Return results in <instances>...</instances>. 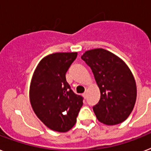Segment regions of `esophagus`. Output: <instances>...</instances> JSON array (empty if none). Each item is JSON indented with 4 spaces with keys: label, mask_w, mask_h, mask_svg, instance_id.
Returning <instances> with one entry per match:
<instances>
[{
    "label": "esophagus",
    "mask_w": 151,
    "mask_h": 151,
    "mask_svg": "<svg viewBox=\"0 0 151 151\" xmlns=\"http://www.w3.org/2000/svg\"><path fill=\"white\" fill-rule=\"evenodd\" d=\"M82 96H83V97H84V98H86V97H87V92H84V93H83V94H82Z\"/></svg>",
    "instance_id": "1"
}]
</instances>
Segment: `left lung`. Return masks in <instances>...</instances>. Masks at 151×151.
<instances>
[{
	"label": "left lung",
	"instance_id": "left-lung-1",
	"mask_svg": "<svg viewBox=\"0 0 151 151\" xmlns=\"http://www.w3.org/2000/svg\"><path fill=\"white\" fill-rule=\"evenodd\" d=\"M81 59L91 68L101 91L99 102L93 107L97 120L107 125L124 121L137 98L136 82L130 70L118 57L102 48L87 50Z\"/></svg>",
	"mask_w": 151,
	"mask_h": 151
}]
</instances>
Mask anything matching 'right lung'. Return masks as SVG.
Wrapping results in <instances>:
<instances>
[{
	"label": "right lung",
	"mask_w": 151,
	"mask_h": 151,
	"mask_svg": "<svg viewBox=\"0 0 151 151\" xmlns=\"http://www.w3.org/2000/svg\"><path fill=\"white\" fill-rule=\"evenodd\" d=\"M78 53H55L39 63L30 87V101L35 114L47 127L66 132L77 121L83 97L76 94L66 73Z\"/></svg>",
	"instance_id": "add662e5"
}]
</instances>
